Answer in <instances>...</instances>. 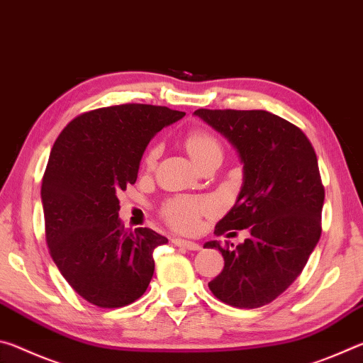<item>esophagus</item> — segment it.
Masks as SVG:
<instances>
[{
  "label": "esophagus",
  "instance_id": "34e87169",
  "mask_svg": "<svg viewBox=\"0 0 363 363\" xmlns=\"http://www.w3.org/2000/svg\"><path fill=\"white\" fill-rule=\"evenodd\" d=\"M173 243L176 245V247H182V248L190 250V251H199L200 250V245L199 243L190 242V240H182V238H174Z\"/></svg>",
  "mask_w": 363,
  "mask_h": 363
}]
</instances>
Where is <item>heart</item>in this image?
I'll return each instance as SVG.
<instances>
[{
	"label": "heart",
	"mask_w": 363,
	"mask_h": 363,
	"mask_svg": "<svg viewBox=\"0 0 363 363\" xmlns=\"http://www.w3.org/2000/svg\"><path fill=\"white\" fill-rule=\"evenodd\" d=\"M186 147L190 155L196 163L206 158L211 153H218L220 149V143L218 138L205 130H194L187 134ZM160 155V145H153L147 150L143 164L145 168H153ZM214 203L210 199H196V196H174L168 200L162 208V216L164 220L176 230L181 232H194L199 229L201 223V216L206 211H211Z\"/></svg>",
	"instance_id": "b5f03b06"
}]
</instances>
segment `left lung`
I'll return each instance as SVG.
<instances>
[{"instance_id":"1","label":"left lung","mask_w":363,"mask_h":363,"mask_svg":"<svg viewBox=\"0 0 363 363\" xmlns=\"http://www.w3.org/2000/svg\"><path fill=\"white\" fill-rule=\"evenodd\" d=\"M195 115L230 140L243 162V186L214 233L250 230L240 245L208 242L224 269L208 286L223 303L256 309L280 296L303 272L322 233L325 189L314 147L296 125L266 110Z\"/></svg>"}]
</instances>
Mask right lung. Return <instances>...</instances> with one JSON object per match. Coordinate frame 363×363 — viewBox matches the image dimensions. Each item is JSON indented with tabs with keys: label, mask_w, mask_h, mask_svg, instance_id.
Listing matches in <instances>:
<instances>
[{
	"label": "right lung",
	"mask_w": 363,
	"mask_h": 363,
	"mask_svg": "<svg viewBox=\"0 0 363 363\" xmlns=\"http://www.w3.org/2000/svg\"><path fill=\"white\" fill-rule=\"evenodd\" d=\"M184 115L149 104L102 107L73 118L54 143L41 182L46 243L88 303L115 309L149 286L153 250L168 238L149 227L126 230L116 194L136 182L150 139Z\"/></svg>",
	"instance_id": "add662e5"
}]
</instances>
